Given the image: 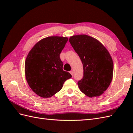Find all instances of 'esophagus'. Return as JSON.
Wrapping results in <instances>:
<instances>
[{
	"label": "esophagus",
	"instance_id": "obj_1",
	"mask_svg": "<svg viewBox=\"0 0 133 133\" xmlns=\"http://www.w3.org/2000/svg\"><path fill=\"white\" fill-rule=\"evenodd\" d=\"M70 73L71 74V75L72 76H73V74H74V72H73V70H71V71H70Z\"/></svg>",
	"mask_w": 133,
	"mask_h": 133
}]
</instances>
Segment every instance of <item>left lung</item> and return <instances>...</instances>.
<instances>
[{
  "instance_id": "left-lung-1",
  "label": "left lung",
  "mask_w": 133,
  "mask_h": 133,
  "mask_svg": "<svg viewBox=\"0 0 133 133\" xmlns=\"http://www.w3.org/2000/svg\"><path fill=\"white\" fill-rule=\"evenodd\" d=\"M69 41L83 65V78L78 83L82 92L90 98L101 95L110 84L114 64L106 48L85 34L70 37Z\"/></svg>"
}]
</instances>
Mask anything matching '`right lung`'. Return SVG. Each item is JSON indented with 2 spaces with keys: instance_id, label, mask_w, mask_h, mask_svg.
Instances as JSON below:
<instances>
[{
  "instance_id": "obj_1",
  "label": "right lung",
  "mask_w": 133,
  "mask_h": 133,
  "mask_svg": "<svg viewBox=\"0 0 133 133\" xmlns=\"http://www.w3.org/2000/svg\"><path fill=\"white\" fill-rule=\"evenodd\" d=\"M68 41L67 37H48L39 41L28 53L25 74L28 85L35 94L50 98L62 89L71 75L63 70L60 54Z\"/></svg>"
}]
</instances>
